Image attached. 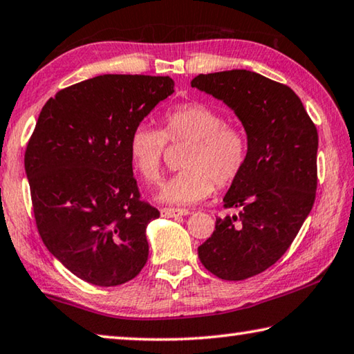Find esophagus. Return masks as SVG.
<instances>
[{
  "label": "esophagus",
  "mask_w": 354,
  "mask_h": 354,
  "mask_svg": "<svg viewBox=\"0 0 354 354\" xmlns=\"http://www.w3.org/2000/svg\"><path fill=\"white\" fill-rule=\"evenodd\" d=\"M187 215H189V210H187V208H169V207L161 208V216L165 218H176V216H187Z\"/></svg>",
  "instance_id": "obj_1"
}]
</instances>
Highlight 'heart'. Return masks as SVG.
<instances>
[{"instance_id": "heart-1", "label": "heart", "mask_w": 354, "mask_h": 354, "mask_svg": "<svg viewBox=\"0 0 354 354\" xmlns=\"http://www.w3.org/2000/svg\"><path fill=\"white\" fill-rule=\"evenodd\" d=\"M166 141H189L182 165L160 189L161 202L187 205L205 199L215 189L229 187L241 176L248 160L245 133L227 124L218 108L189 102L166 109L161 130L146 124L133 129L129 139L131 166L147 183H156L163 171Z\"/></svg>"}]
</instances>
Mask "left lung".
I'll use <instances>...</instances> for the list:
<instances>
[{"instance_id": "obj_1", "label": "left lung", "mask_w": 354, "mask_h": 354, "mask_svg": "<svg viewBox=\"0 0 354 354\" xmlns=\"http://www.w3.org/2000/svg\"><path fill=\"white\" fill-rule=\"evenodd\" d=\"M191 86L234 109L248 136L241 176L224 196L239 215L216 218L198 248L202 265L224 281H243L279 260L312 210L318 133L286 84L249 71L198 75Z\"/></svg>"}]
</instances>
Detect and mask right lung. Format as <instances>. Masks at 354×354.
<instances>
[{
	"label": "right lung",
	"instance_id": "1",
	"mask_svg": "<svg viewBox=\"0 0 354 354\" xmlns=\"http://www.w3.org/2000/svg\"><path fill=\"white\" fill-rule=\"evenodd\" d=\"M174 92L169 77L100 75L45 103L26 146L37 230L75 276L100 287L131 281L149 257L147 224L160 212L133 177V129Z\"/></svg>",
	"mask_w": 354,
	"mask_h": 354
}]
</instances>
